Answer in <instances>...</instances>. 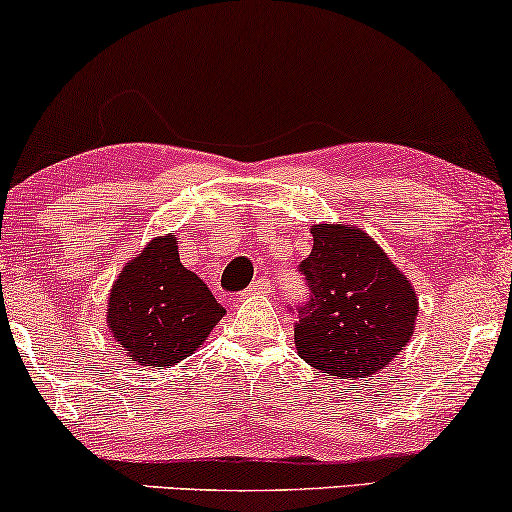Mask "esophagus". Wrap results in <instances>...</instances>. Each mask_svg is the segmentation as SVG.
Instances as JSON below:
<instances>
[{"label":"esophagus","mask_w":512,"mask_h":512,"mask_svg":"<svg viewBox=\"0 0 512 512\" xmlns=\"http://www.w3.org/2000/svg\"><path fill=\"white\" fill-rule=\"evenodd\" d=\"M258 293H270V282H268V279H256V282H251V286L242 293V296L244 298H247V296H258Z\"/></svg>","instance_id":"1"}]
</instances>
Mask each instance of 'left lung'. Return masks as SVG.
I'll use <instances>...</instances> for the list:
<instances>
[{"label": "left lung", "mask_w": 512, "mask_h": 512, "mask_svg": "<svg viewBox=\"0 0 512 512\" xmlns=\"http://www.w3.org/2000/svg\"><path fill=\"white\" fill-rule=\"evenodd\" d=\"M310 233L300 263L310 303L293 331L300 359L340 380L373 377L415 333V286L359 226L314 223Z\"/></svg>", "instance_id": "8db88e82"}]
</instances>
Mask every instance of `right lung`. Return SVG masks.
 <instances>
[{
	"label": "right lung",
	"instance_id": "obj_1",
	"mask_svg": "<svg viewBox=\"0 0 512 512\" xmlns=\"http://www.w3.org/2000/svg\"><path fill=\"white\" fill-rule=\"evenodd\" d=\"M207 284L179 261L174 233L153 237L123 265L109 293L107 326L132 363L177 366L223 319Z\"/></svg>",
	"mask_w": 512,
	"mask_h": 512
}]
</instances>
